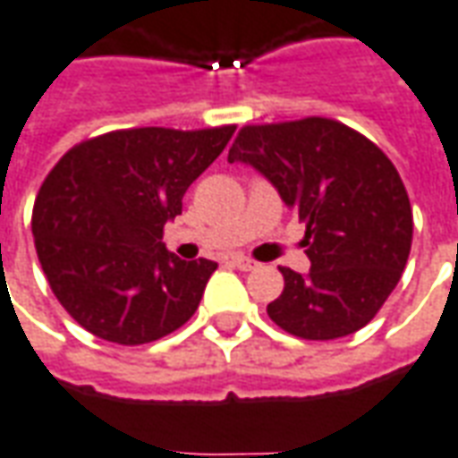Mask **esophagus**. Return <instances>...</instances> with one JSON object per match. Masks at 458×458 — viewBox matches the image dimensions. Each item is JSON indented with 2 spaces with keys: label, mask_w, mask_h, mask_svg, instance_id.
I'll return each mask as SVG.
<instances>
[{
  "label": "esophagus",
  "mask_w": 458,
  "mask_h": 458,
  "mask_svg": "<svg viewBox=\"0 0 458 458\" xmlns=\"http://www.w3.org/2000/svg\"><path fill=\"white\" fill-rule=\"evenodd\" d=\"M229 264H232V267H236V269H242V271L257 269V261L249 259V257H242V254H234V257H229Z\"/></svg>",
  "instance_id": "obj_1"
}]
</instances>
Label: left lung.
Wrapping results in <instances>:
<instances>
[{"instance_id": "left-lung-1", "label": "left lung", "mask_w": 458, "mask_h": 458, "mask_svg": "<svg viewBox=\"0 0 458 458\" xmlns=\"http://www.w3.org/2000/svg\"><path fill=\"white\" fill-rule=\"evenodd\" d=\"M229 162L251 164L307 224L311 269H279L284 292L269 319L309 342L367 327L402 279L414 234L392 159L342 122L307 116L239 129Z\"/></svg>"}]
</instances>
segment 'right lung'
<instances>
[{"label":"right lung","mask_w":458,"mask_h":458,"mask_svg":"<svg viewBox=\"0 0 458 458\" xmlns=\"http://www.w3.org/2000/svg\"><path fill=\"white\" fill-rule=\"evenodd\" d=\"M234 129H119L56 162L34 201L31 234L47 282L79 327L137 346L191 319L216 261L174 257L164 224L182 214V197Z\"/></svg>","instance_id":"right-lung-1"}]
</instances>
